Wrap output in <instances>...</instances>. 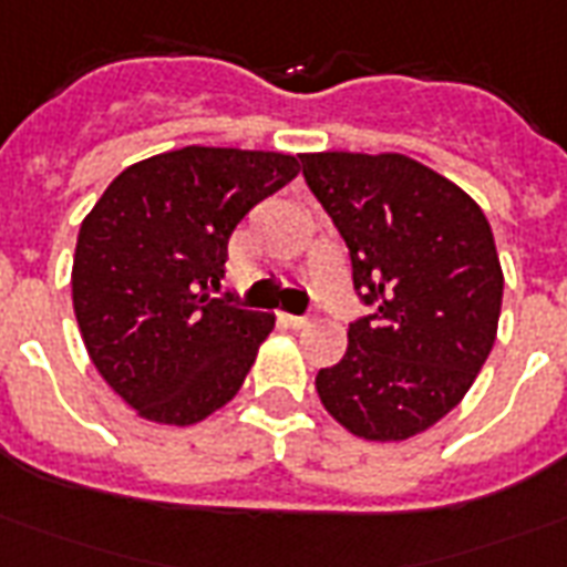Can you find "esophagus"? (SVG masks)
<instances>
[{"label":"esophagus","instance_id":"esophagus-1","mask_svg":"<svg viewBox=\"0 0 567 567\" xmlns=\"http://www.w3.org/2000/svg\"><path fill=\"white\" fill-rule=\"evenodd\" d=\"M284 320H287L292 329H301V326L311 323V313H284Z\"/></svg>","mask_w":567,"mask_h":567}]
</instances>
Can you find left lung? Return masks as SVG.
I'll use <instances>...</instances> for the list:
<instances>
[{
  "instance_id": "1",
  "label": "left lung",
  "mask_w": 567,
  "mask_h": 567,
  "mask_svg": "<svg viewBox=\"0 0 567 567\" xmlns=\"http://www.w3.org/2000/svg\"><path fill=\"white\" fill-rule=\"evenodd\" d=\"M301 175L344 238L365 317L320 402L369 441H404L450 414L495 344L504 278L477 202L402 153H305Z\"/></svg>"
}]
</instances>
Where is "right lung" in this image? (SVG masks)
Returning a JSON list of instances; mask_svg holds the SVG:
<instances>
[{
  "label": "right lung",
  "instance_id": "obj_1",
  "mask_svg": "<svg viewBox=\"0 0 567 567\" xmlns=\"http://www.w3.org/2000/svg\"><path fill=\"white\" fill-rule=\"evenodd\" d=\"M299 175L289 153L181 147L130 165L78 233L74 317L120 399L189 425L241 390L275 313L220 289L244 214Z\"/></svg>",
  "mask_w": 567,
  "mask_h": 567
}]
</instances>
